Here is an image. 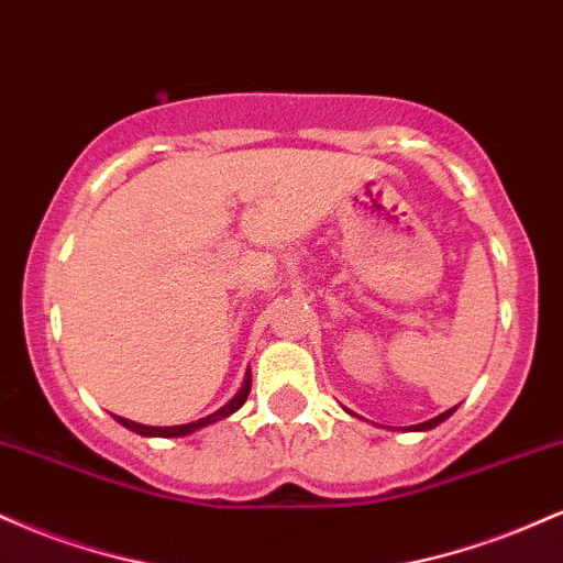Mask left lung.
<instances>
[{
	"instance_id": "8db88e82",
	"label": "left lung",
	"mask_w": 563,
	"mask_h": 563,
	"mask_svg": "<svg viewBox=\"0 0 563 563\" xmlns=\"http://www.w3.org/2000/svg\"><path fill=\"white\" fill-rule=\"evenodd\" d=\"M452 412H455V407H450V410H444L442 416H437V418H431V421H426V423H418V426H410V429H416V431H429V429H434V426H439L444 421V418H450Z\"/></svg>"
}]
</instances>
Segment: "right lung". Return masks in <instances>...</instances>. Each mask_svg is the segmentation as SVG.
Masks as SVG:
<instances>
[{"instance_id":"1","label":"right lung","mask_w":563,"mask_h":563,"mask_svg":"<svg viewBox=\"0 0 563 563\" xmlns=\"http://www.w3.org/2000/svg\"><path fill=\"white\" fill-rule=\"evenodd\" d=\"M249 391H251V371L245 373V380H243L241 391H238L228 405L219 407V410L211 412V416L200 418V421H192V423H185V426H142V423L126 421V418H119V416H115V418H119L121 426H126V429H132L134 434H142V437H185V434H192V431H196V429H203V426L222 421V418L232 416V412H235V410H241L243 402H245V397H249Z\"/></svg>"}]
</instances>
